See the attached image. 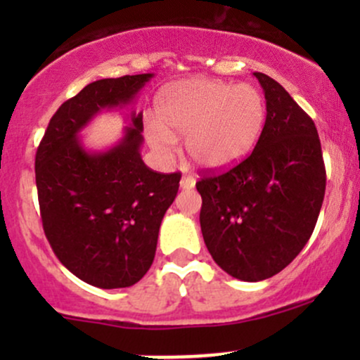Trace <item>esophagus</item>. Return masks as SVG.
<instances>
[{
    "label": "esophagus",
    "mask_w": 360,
    "mask_h": 360,
    "mask_svg": "<svg viewBox=\"0 0 360 360\" xmlns=\"http://www.w3.org/2000/svg\"><path fill=\"white\" fill-rule=\"evenodd\" d=\"M194 184H196V179L189 174L183 176V179H181V188L183 189H191V188H194Z\"/></svg>",
    "instance_id": "34e87169"
}]
</instances>
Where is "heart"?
<instances>
[{
  "label": "heart",
  "instance_id": "b5f03b06",
  "mask_svg": "<svg viewBox=\"0 0 360 360\" xmlns=\"http://www.w3.org/2000/svg\"><path fill=\"white\" fill-rule=\"evenodd\" d=\"M157 120L148 128L152 147L169 154L177 135H184L186 152L196 166L220 169L240 160L257 142L266 103L254 86L194 77L160 94Z\"/></svg>",
  "mask_w": 360,
  "mask_h": 360
}]
</instances>
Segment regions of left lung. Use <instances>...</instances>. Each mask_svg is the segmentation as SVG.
<instances>
[{
	"label": "left lung",
	"mask_w": 360,
	"mask_h": 360,
	"mask_svg": "<svg viewBox=\"0 0 360 360\" xmlns=\"http://www.w3.org/2000/svg\"><path fill=\"white\" fill-rule=\"evenodd\" d=\"M266 96V123L249 157L205 172L200 223L208 252L240 281L278 274L315 230L326 172L313 120L278 81L254 72Z\"/></svg>",
	"instance_id": "obj_1"
}]
</instances>
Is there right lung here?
Masks as SVG:
<instances>
[{
  "label": "right lung",
  "instance_id": "obj_1",
  "mask_svg": "<svg viewBox=\"0 0 360 360\" xmlns=\"http://www.w3.org/2000/svg\"><path fill=\"white\" fill-rule=\"evenodd\" d=\"M152 76L100 79L82 88L56 111L35 154L45 237L74 276L101 289L128 288L150 269L181 174L143 164L142 113H131L125 137L106 152H88L77 134L101 110L130 103Z\"/></svg>",
  "mask_w": 360,
  "mask_h": 360
}]
</instances>
